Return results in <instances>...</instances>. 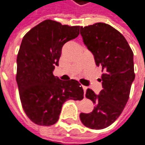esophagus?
<instances>
[{
  "label": "esophagus",
  "instance_id": "34e87169",
  "mask_svg": "<svg viewBox=\"0 0 145 145\" xmlns=\"http://www.w3.org/2000/svg\"><path fill=\"white\" fill-rule=\"evenodd\" d=\"M82 88H83L84 93H86V90H87V87H86V86H82Z\"/></svg>",
  "mask_w": 145,
  "mask_h": 145
}]
</instances>
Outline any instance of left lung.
<instances>
[{
	"label": "left lung",
	"instance_id": "8db88e82",
	"mask_svg": "<svg viewBox=\"0 0 145 145\" xmlns=\"http://www.w3.org/2000/svg\"><path fill=\"white\" fill-rule=\"evenodd\" d=\"M81 35L102 69L103 89L99 95L87 89L86 97L95 106L90 113L82 112L80 119L88 128L101 130L117 120L128 101L135 79L133 51L123 35L107 24L81 27Z\"/></svg>",
	"mask_w": 145,
	"mask_h": 145
}]
</instances>
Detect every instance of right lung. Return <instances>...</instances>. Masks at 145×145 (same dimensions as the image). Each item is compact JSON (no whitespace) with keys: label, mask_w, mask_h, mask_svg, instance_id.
<instances>
[{"label":"right lung","mask_w":145,"mask_h":145,"mask_svg":"<svg viewBox=\"0 0 145 145\" xmlns=\"http://www.w3.org/2000/svg\"><path fill=\"white\" fill-rule=\"evenodd\" d=\"M79 29V26L62 25L46 19L26 33L22 40L16 82L24 111L37 125H54L65 101L83 99V89L77 81H62L53 74L63 46L76 38Z\"/></svg>","instance_id":"obj_1"}]
</instances>
